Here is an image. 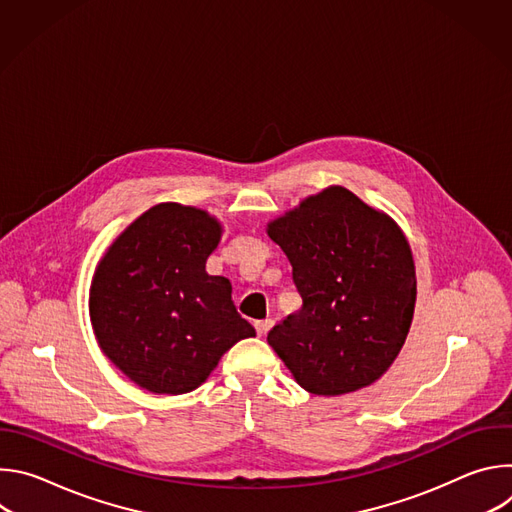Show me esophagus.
<instances>
[{
	"label": "esophagus",
	"instance_id": "obj_1",
	"mask_svg": "<svg viewBox=\"0 0 512 512\" xmlns=\"http://www.w3.org/2000/svg\"><path fill=\"white\" fill-rule=\"evenodd\" d=\"M271 326H273V320H271V318H267V320H257V322H255V330H257L259 336H265V334L271 330Z\"/></svg>",
	"mask_w": 512,
	"mask_h": 512
}]
</instances>
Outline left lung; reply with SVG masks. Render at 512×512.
Segmentation results:
<instances>
[{
    "mask_svg": "<svg viewBox=\"0 0 512 512\" xmlns=\"http://www.w3.org/2000/svg\"><path fill=\"white\" fill-rule=\"evenodd\" d=\"M291 263L302 308L267 342L314 395L375 383L405 344L415 265L391 218L342 186L306 198L267 229Z\"/></svg>",
    "mask_w": 512,
    "mask_h": 512,
    "instance_id": "left-lung-1",
    "label": "left lung"
}]
</instances>
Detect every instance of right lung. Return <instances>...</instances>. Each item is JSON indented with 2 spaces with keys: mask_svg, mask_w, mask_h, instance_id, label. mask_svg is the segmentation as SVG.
<instances>
[{
  "mask_svg": "<svg viewBox=\"0 0 512 512\" xmlns=\"http://www.w3.org/2000/svg\"><path fill=\"white\" fill-rule=\"evenodd\" d=\"M221 225L174 202L143 212L109 247L91 285L101 350L133 383L182 395L200 387L221 356L255 336L231 298V281L206 273Z\"/></svg>",
  "mask_w": 512,
  "mask_h": 512,
  "instance_id": "right-lung-1",
  "label": "right lung"
}]
</instances>
